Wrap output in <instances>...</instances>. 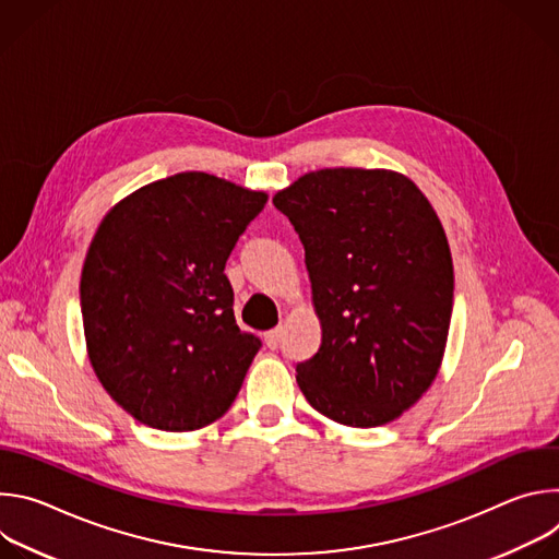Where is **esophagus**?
I'll use <instances>...</instances> for the list:
<instances>
[{"label": "esophagus", "instance_id": "34e87169", "mask_svg": "<svg viewBox=\"0 0 559 559\" xmlns=\"http://www.w3.org/2000/svg\"><path fill=\"white\" fill-rule=\"evenodd\" d=\"M281 336H283V330H281V328L265 332V345H267L270 349H276L278 343H281Z\"/></svg>", "mask_w": 559, "mask_h": 559}]
</instances>
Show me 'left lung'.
Returning a JSON list of instances; mask_svg holds the SVG:
<instances>
[{
  "mask_svg": "<svg viewBox=\"0 0 559 559\" xmlns=\"http://www.w3.org/2000/svg\"><path fill=\"white\" fill-rule=\"evenodd\" d=\"M305 248L321 347L296 367L307 403L371 429L436 380L451 325L453 261L423 190L395 170L325 168L274 194Z\"/></svg>",
  "mask_w": 559,
  "mask_h": 559,
  "instance_id": "8db88e82",
  "label": "left lung"
}]
</instances>
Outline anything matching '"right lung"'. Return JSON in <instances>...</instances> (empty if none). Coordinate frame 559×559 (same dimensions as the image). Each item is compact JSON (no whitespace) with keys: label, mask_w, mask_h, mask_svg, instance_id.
Wrapping results in <instances>:
<instances>
[{"label":"right lung","mask_w":559,"mask_h":559,"mask_svg":"<svg viewBox=\"0 0 559 559\" xmlns=\"http://www.w3.org/2000/svg\"><path fill=\"white\" fill-rule=\"evenodd\" d=\"M265 203L263 190L179 173L102 218L79 285L86 352L141 425L197 431L234 403L261 343L236 325L225 263Z\"/></svg>","instance_id":"add662e5"}]
</instances>
